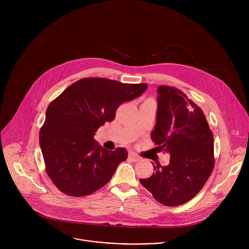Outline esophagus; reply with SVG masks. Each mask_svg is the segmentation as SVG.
Listing matches in <instances>:
<instances>
[{
    "label": "esophagus",
    "instance_id": "34e87169",
    "mask_svg": "<svg viewBox=\"0 0 249 249\" xmlns=\"http://www.w3.org/2000/svg\"><path fill=\"white\" fill-rule=\"evenodd\" d=\"M128 159H129V160H131V161H133V162H136V161H139V160H140V158L137 157V156H136L135 154H133V153H130V154H129Z\"/></svg>",
    "mask_w": 249,
    "mask_h": 249
}]
</instances>
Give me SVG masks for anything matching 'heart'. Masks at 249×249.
<instances>
[{"mask_svg": "<svg viewBox=\"0 0 249 249\" xmlns=\"http://www.w3.org/2000/svg\"><path fill=\"white\" fill-rule=\"evenodd\" d=\"M147 101H153V100H152V99H148Z\"/></svg>", "mask_w": 249, "mask_h": 249, "instance_id": "obj_1", "label": "heart"}]
</instances>
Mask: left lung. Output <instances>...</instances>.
Here are the masks:
<instances>
[{
  "mask_svg": "<svg viewBox=\"0 0 249 249\" xmlns=\"http://www.w3.org/2000/svg\"><path fill=\"white\" fill-rule=\"evenodd\" d=\"M158 111L152 140L169 154L165 166L140 182L154 198L169 207L182 205L202 189L214 168V139L202 109L181 90L158 89Z\"/></svg>",
  "mask_w": 249,
  "mask_h": 249,
  "instance_id": "left-lung-1",
  "label": "left lung"
}]
</instances>
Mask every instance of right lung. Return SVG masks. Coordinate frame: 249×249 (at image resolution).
<instances>
[{"instance_id":"add662e5","label":"right lung","mask_w":249,"mask_h":249,"mask_svg":"<svg viewBox=\"0 0 249 249\" xmlns=\"http://www.w3.org/2000/svg\"><path fill=\"white\" fill-rule=\"evenodd\" d=\"M147 88L146 84L87 78L49 104L39 142L46 172L60 191L87 196L111 179L128 153L124 148L105 150L93 137L100 126L114 119L119 105L139 97Z\"/></svg>"}]
</instances>
